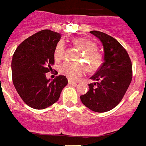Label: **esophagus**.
<instances>
[{
	"mask_svg": "<svg viewBox=\"0 0 146 146\" xmlns=\"http://www.w3.org/2000/svg\"><path fill=\"white\" fill-rule=\"evenodd\" d=\"M68 83H69V85H74V86H76V85H77V82H75V81H72L71 80H68Z\"/></svg>",
	"mask_w": 146,
	"mask_h": 146,
	"instance_id": "1",
	"label": "esophagus"
}]
</instances>
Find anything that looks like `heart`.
Segmentation results:
<instances>
[{"label":"heart","mask_w":146,"mask_h":146,"mask_svg":"<svg viewBox=\"0 0 146 146\" xmlns=\"http://www.w3.org/2000/svg\"><path fill=\"white\" fill-rule=\"evenodd\" d=\"M73 44L76 47L82 50L80 60L87 64L89 70H96L100 66L102 60V56L99 51L96 50V44L90 40L83 37H80L73 40ZM65 52V44L63 41L57 44L54 52L55 60H60L64 57ZM86 66L81 63L65 61L60 65V72L72 80L83 74L86 72Z\"/></svg>","instance_id":"1"}]
</instances>
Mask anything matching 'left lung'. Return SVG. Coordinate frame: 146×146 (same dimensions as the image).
Segmentation results:
<instances>
[{"instance_id":"left-lung-1","label":"left lung","mask_w":146,"mask_h":146,"mask_svg":"<svg viewBox=\"0 0 146 146\" xmlns=\"http://www.w3.org/2000/svg\"><path fill=\"white\" fill-rule=\"evenodd\" d=\"M97 37L104 49V63L91 77L88 91L81 102L92 111L104 113L116 107L132 79V65L126 50L113 37L97 31H90Z\"/></svg>"}]
</instances>
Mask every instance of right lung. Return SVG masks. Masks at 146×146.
I'll list each match as a JSON object with an SVG mask.
<instances>
[{"label": "right lung", "instance_id": "add662e5", "mask_svg": "<svg viewBox=\"0 0 146 146\" xmlns=\"http://www.w3.org/2000/svg\"><path fill=\"white\" fill-rule=\"evenodd\" d=\"M61 35L42 30L23 41L17 47L11 60L13 84L23 102L29 107L42 110L59 99L68 83L66 77L58 75L53 80L46 73L55 63L54 52Z\"/></svg>", "mask_w": 146, "mask_h": 146}]
</instances>
